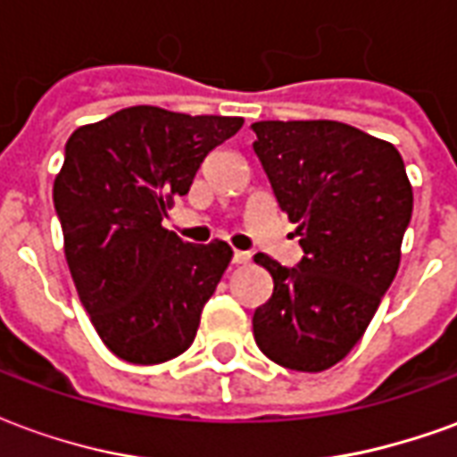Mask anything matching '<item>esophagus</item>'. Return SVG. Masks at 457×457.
Segmentation results:
<instances>
[{
	"instance_id": "esophagus-1",
	"label": "esophagus",
	"mask_w": 457,
	"mask_h": 457,
	"mask_svg": "<svg viewBox=\"0 0 457 457\" xmlns=\"http://www.w3.org/2000/svg\"><path fill=\"white\" fill-rule=\"evenodd\" d=\"M232 262H235V264H249V262H252V254H249V252H235V254H232Z\"/></svg>"
}]
</instances>
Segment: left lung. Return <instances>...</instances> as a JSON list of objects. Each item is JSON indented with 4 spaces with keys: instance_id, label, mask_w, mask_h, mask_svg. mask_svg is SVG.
<instances>
[{
    "instance_id": "left-lung-1",
    "label": "left lung",
    "mask_w": 457,
    "mask_h": 457,
    "mask_svg": "<svg viewBox=\"0 0 457 457\" xmlns=\"http://www.w3.org/2000/svg\"><path fill=\"white\" fill-rule=\"evenodd\" d=\"M252 131L303 249L296 267L254 257L274 278V294L252 318L254 340L281 367L323 372L357 345L392 287L411 183L389 141L343 121H254Z\"/></svg>"
}]
</instances>
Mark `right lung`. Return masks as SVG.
<instances>
[{
	"instance_id": "1",
	"label": "right lung",
	"mask_w": 457,
	"mask_h": 457,
	"mask_svg": "<svg viewBox=\"0 0 457 457\" xmlns=\"http://www.w3.org/2000/svg\"><path fill=\"white\" fill-rule=\"evenodd\" d=\"M242 117L127 107L65 144L54 203L71 277L97 336L131 364L186 353L232 249L190 245L161 225L200 163L242 129Z\"/></svg>"
}]
</instances>
